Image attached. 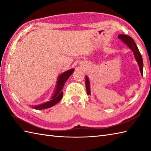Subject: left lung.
<instances>
[{"mask_svg":"<svg viewBox=\"0 0 151 151\" xmlns=\"http://www.w3.org/2000/svg\"><path fill=\"white\" fill-rule=\"evenodd\" d=\"M118 37L119 38L120 40H121L123 43H126L128 45V47H129L130 49L132 50V52L134 54V57H135L136 60L137 61V62L139 65L140 73L142 74V75H143V63L142 56L141 55L138 48H137L135 42H134V41L133 40L132 37L124 34H119L118 36ZM86 91H87L88 95H90V87H89V80L87 76H86Z\"/></svg>","mask_w":151,"mask_h":151,"instance_id":"8db88e82","label":"left lung"}]
</instances>
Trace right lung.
Instances as JSON below:
<instances>
[{
	"label": "right lung",
	"mask_w": 151,
	"mask_h": 151,
	"mask_svg": "<svg viewBox=\"0 0 151 151\" xmlns=\"http://www.w3.org/2000/svg\"><path fill=\"white\" fill-rule=\"evenodd\" d=\"M73 71V69H70L69 70H67L65 72H64L59 76L58 80L55 93H54V94L52 96V97L50 101L45 102V103L36 106L32 108L36 109V110H43V109H46L52 107L56 104H57L58 102L62 99L63 97L62 89L63 88V86L65 85L67 80L69 78V76L72 75Z\"/></svg>",
	"instance_id": "right-lung-1"
}]
</instances>
